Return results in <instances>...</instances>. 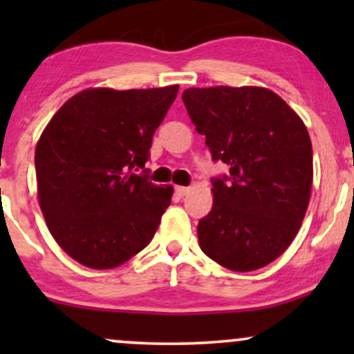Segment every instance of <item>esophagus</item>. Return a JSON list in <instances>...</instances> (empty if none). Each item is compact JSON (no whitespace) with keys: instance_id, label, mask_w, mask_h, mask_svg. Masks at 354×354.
Listing matches in <instances>:
<instances>
[{"instance_id":"obj_1","label":"esophagus","mask_w":354,"mask_h":354,"mask_svg":"<svg viewBox=\"0 0 354 354\" xmlns=\"http://www.w3.org/2000/svg\"><path fill=\"white\" fill-rule=\"evenodd\" d=\"M174 191H176V193H178V196H186V194H188L189 188H188V186H176V188H174Z\"/></svg>"}]
</instances>
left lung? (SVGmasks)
<instances>
[{"instance_id": "8db88e82", "label": "left lung", "mask_w": 354, "mask_h": 354, "mask_svg": "<svg viewBox=\"0 0 354 354\" xmlns=\"http://www.w3.org/2000/svg\"><path fill=\"white\" fill-rule=\"evenodd\" d=\"M181 98L211 158L230 166L211 180L213 208L198 223L203 253L233 271L270 265L291 245L310 203L306 126L266 88H189Z\"/></svg>"}]
</instances>
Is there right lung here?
Listing matches in <instances>:
<instances>
[{
	"mask_svg": "<svg viewBox=\"0 0 354 354\" xmlns=\"http://www.w3.org/2000/svg\"><path fill=\"white\" fill-rule=\"evenodd\" d=\"M176 95L178 84L84 89L44 128L35 151L39 206L53 238L81 265L111 270L153 239L173 188L149 181L145 165Z\"/></svg>",
	"mask_w": 354,
	"mask_h": 354,
	"instance_id": "1",
	"label": "right lung"
}]
</instances>
